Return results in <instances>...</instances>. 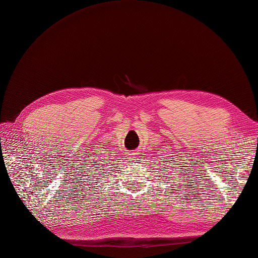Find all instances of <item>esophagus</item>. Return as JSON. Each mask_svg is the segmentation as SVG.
Returning <instances> with one entry per match:
<instances>
[{
	"label": "esophagus",
	"instance_id": "1",
	"mask_svg": "<svg viewBox=\"0 0 258 258\" xmlns=\"http://www.w3.org/2000/svg\"><path fill=\"white\" fill-rule=\"evenodd\" d=\"M139 155H140L139 151H134V152H132V156H131V158H133L132 160H138L140 158Z\"/></svg>",
	"mask_w": 258,
	"mask_h": 258
}]
</instances>
